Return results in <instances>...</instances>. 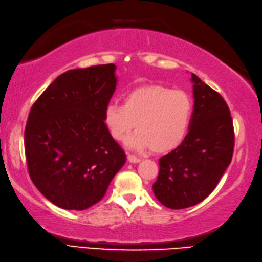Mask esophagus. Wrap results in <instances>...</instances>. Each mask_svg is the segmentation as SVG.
Returning <instances> with one entry per match:
<instances>
[{
	"label": "esophagus",
	"instance_id": "obj_1",
	"mask_svg": "<svg viewBox=\"0 0 262 262\" xmlns=\"http://www.w3.org/2000/svg\"><path fill=\"white\" fill-rule=\"evenodd\" d=\"M127 160H129L130 162H132V164H138V162H140V158H138V157L133 156V155H127Z\"/></svg>",
	"mask_w": 262,
	"mask_h": 262
}]
</instances>
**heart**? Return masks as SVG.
Here are the masks:
<instances>
[{"label":"heart","instance_id":"b5f03b06","mask_svg":"<svg viewBox=\"0 0 262 262\" xmlns=\"http://www.w3.org/2000/svg\"><path fill=\"white\" fill-rule=\"evenodd\" d=\"M191 115L193 102L185 92L148 85L127 93L123 105L108 104L103 119L114 140L123 141L136 125L138 131L127 139V146L165 154L184 141Z\"/></svg>","mask_w":262,"mask_h":262}]
</instances>
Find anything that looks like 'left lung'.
<instances>
[{
    "label": "left lung",
    "mask_w": 262,
    "mask_h": 262,
    "mask_svg": "<svg viewBox=\"0 0 262 262\" xmlns=\"http://www.w3.org/2000/svg\"><path fill=\"white\" fill-rule=\"evenodd\" d=\"M194 110L184 141L159 159L155 196L171 210L194 206L210 195L231 164L234 131L230 110L217 92L191 74Z\"/></svg>",
    "instance_id": "left-lung-1"
}]
</instances>
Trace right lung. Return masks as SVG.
Wrapping results in <instances>:
<instances>
[{
    "label": "right lung",
    "instance_id": "1",
    "mask_svg": "<svg viewBox=\"0 0 262 262\" xmlns=\"http://www.w3.org/2000/svg\"><path fill=\"white\" fill-rule=\"evenodd\" d=\"M114 63L59 75L33 104L25 131L34 186L52 204L83 211L100 202L126 156L104 124Z\"/></svg>",
    "mask_w": 262,
    "mask_h": 262
}]
</instances>
